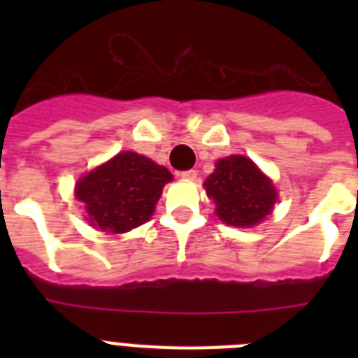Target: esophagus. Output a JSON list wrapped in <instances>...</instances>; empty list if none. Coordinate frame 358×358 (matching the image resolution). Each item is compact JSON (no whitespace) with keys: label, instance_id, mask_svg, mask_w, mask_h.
I'll return each instance as SVG.
<instances>
[{"label":"esophagus","instance_id":"esophagus-1","mask_svg":"<svg viewBox=\"0 0 358 358\" xmlns=\"http://www.w3.org/2000/svg\"><path fill=\"white\" fill-rule=\"evenodd\" d=\"M182 178L191 180V182H193V180H196V171H193V169H189V171H184V173H182Z\"/></svg>","mask_w":358,"mask_h":358}]
</instances>
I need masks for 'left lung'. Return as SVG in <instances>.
Segmentation results:
<instances>
[{
    "mask_svg": "<svg viewBox=\"0 0 358 358\" xmlns=\"http://www.w3.org/2000/svg\"><path fill=\"white\" fill-rule=\"evenodd\" d=\"M204 187L217 217L230 227L258 224L273 212L278 196L271 180L245 156L219 159Z\"/></svg>",
    "mask_w": 358,
    "mask_h": 358,
    "instance_id": "left-lung-1",
    "label": "left lung"
}]
</instances>
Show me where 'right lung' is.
I'll return each mask as SVG.
<instances>
[{
  "label": "right lung",
  "mask_w": 358,
  "mask_h": 358,
  "mask_svg": "<svg viewBox=\"0 0 358 358\" xmlns=\"http://www.w3.org/2000/svg\"><path fill=\"white\" fill-rule=\"evenodd\" d=\"M173 180L167 169L137 152H119L76 184V199L85 204L91 227L122 234L145 224Z\"/></svg>",
  "instance_id": "obj_1"
}]
</instances>
